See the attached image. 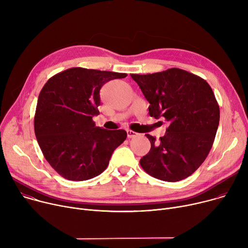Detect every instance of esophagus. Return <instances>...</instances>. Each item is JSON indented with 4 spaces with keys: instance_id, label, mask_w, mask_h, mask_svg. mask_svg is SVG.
Returning <instances> with one entry per match:
<instances>
[{
    "instance_id": "1",
    "label": "esophagus",
    "mask_w": 248,
    "mask_h": 248,
    "mask_svg": "<svg viewBox=\"0 0 248 248\" xmlns=\"http://www.w3.org/2000/svg\"><path fill=\"white\" fill-rule=\"evenodd\" d=\"M136 136H138V133L132 131V130H127V137L128 138H135Z\"/></svg>"
}]
</instances>
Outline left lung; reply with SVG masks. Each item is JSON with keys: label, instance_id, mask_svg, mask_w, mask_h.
Wrapping results in <instances>:
<instances>
[{"label": "left lung", "instance_id": "obj_1", "mask_svg": "<svg viewBox=\"0 0 248 248\" xmlns=\"http://www.w3.org/2000/svg\"><path fill=\"white\" fill-rule=\"evenodd\" d=\"M149 101L150 116L164 117L166 135L151 142L140 160L150 176L165 182L187 178L211 151L219 123V106L209 84L200 76L180 68L150 74H131Z\"/></svg>", "mask_w": 248, "mask_h": 248}]
</instances>
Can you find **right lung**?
<instances>
[{
  "instance_id": "1",
  "label": "right lung",
  "mask_w": 248,
  "mask_h": 248,
  "mask_svg": "<svg viewBox=\"0 0 248 248\" xmlns=\"http://www.w3.org/2000/svg\"><path fill=\"white\" fill-rule=\"evenodd\" d=\"M126 73L72 67L50 78L40 92L34 133L46 160L62 177L86 181L100 175L127 137L125 130L95 126L100 89Z\"/></svg>"
}]
</instances>
